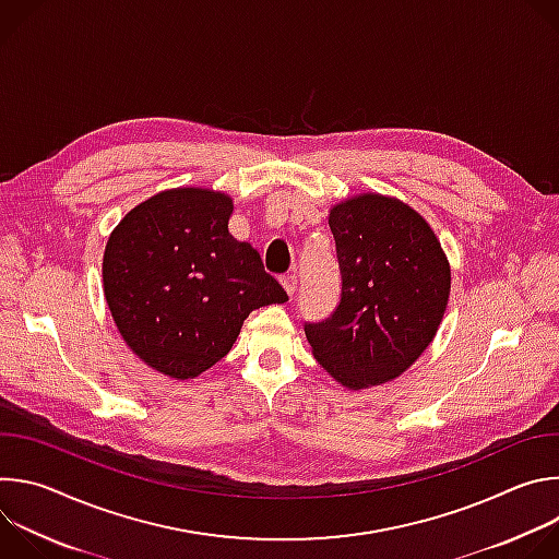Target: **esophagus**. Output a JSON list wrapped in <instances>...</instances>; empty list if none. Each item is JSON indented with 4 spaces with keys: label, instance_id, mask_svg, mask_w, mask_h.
I'll return each instance as SVG.
<instances>
[{
    "label": "esophagus",
    "instance_id": "obj_1",
    "mask_svg": "<svg viewBox=\"0 0 559 559\" xmlns=\"http://www.w3.org/2000/svg\"><path fill=\"white\" fill-rule=\"evenodd\" d=\"M281 285H283V289L287 292V296H294V292H296V287H298V278H296L294 274H287V276L281 278Z\"/></svg>",
    "mask_w": 559,
    "mask_h": 559
}]
</instances>
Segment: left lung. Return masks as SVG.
<instances>
[{"mask_svg": "<svg viewBox=\"0 0 559 559\" xmlns=\"http://www.w3.org/2000/svg\"><path fill=\"white\" fill-rule=\"evenodd\" d=\"M330 229L341 300L325 321L305 323V336L341 384H382L433 341L451 289L447 257L418 212L380 194L334 205Z\"/></svg>", "mask_w": 559, "mask_h": 559, "instance_id": "left-lung-1", "label": "left lung"}]
</instances>
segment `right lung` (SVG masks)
Segmentation results:
<instances>
[{
    "mask_svg": "<svg viewBox=\"0 0 559 559\" xmlns=\"http://www.w3.org/2000/svg\"><path fill=\"white\" fill-rule=\"evenodd\" d=\"M231 199L168 190L123 216L104 254L117 330L152 369L194 378L234 345L250 311L285 302L259 252L227 229Z\"/></svg>",
    "mask_w": 559,
    "mask_h": 559,
    "instance_id": "obj_1",
    "label": "right lung"
}]
</instances>
